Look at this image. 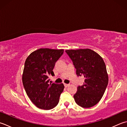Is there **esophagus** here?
<instances>
[{
    "label": "esophagus",
    "mask_w": 127,
    "mask_h": 127,
    "mask_svg": "<svg viewBox=\"0 0 127 127\" xmlns=\"http://www.w3.org/2000/svg\"><path fill=\"white\" fill-rule=\"evenodd\" d=\"M64 86L66 87H66H68V86H69V85H69V84H64Z\"/></svg>",
    "instance_id": "obj_1"
}]
</instances>
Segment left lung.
Masks as SVG:
<instances>
[{
    "mask_svg": "<svg viewBox=\"0 0 127 127\" xmlns=\"http://www.w3.org/2000/svg\"><path fill=\"white\" fill-rule=\"evenodd\" d=\"M65 52L76 69V75L85 78L83 85L78 86L74 95L75 102L84 108L95 106L103 96L108 83L103 59L90 49H71Z\"/></svg>",
    "mask_w": 127,
    "mask_h": 127,
    "instance_id": "left-lung-1",
    "label": "left lung"
}]
</instances>
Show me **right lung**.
<instances>
[{
    "label": "right lung",
    "instance_id": "obj_1",
    "mask_svg": "<svg viewBox=\"0 0 127 127\" xmlns=\"http://www.w3.org/2000/svg\"><path fill=\"white\" fill-rule=\"evenodd\" d=\"M64 49L41 48L31 53L25 63L22 83L27 96L37 107L51 110L57 105L63 91V84H49V76H54L56 62Z\"/></svg>",
    "mask_w": 127,
    "mask_h": 127
}]
</instances>
